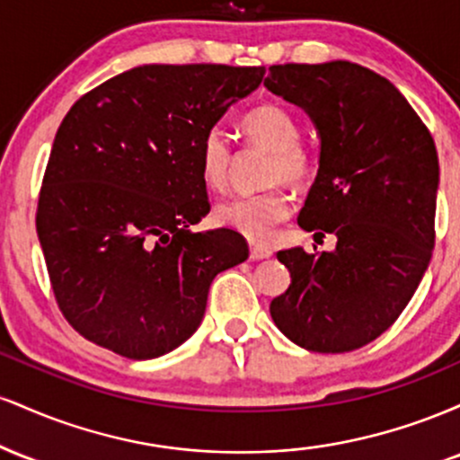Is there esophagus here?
<instances>
[{"label": "esophagus", "instance_id": "1", "mask_svg": "<svg viewBox=\"0 0 460 460\" xmlns=\"http://www.w3.org/2000/svg\"><path fill=\"white\" fill-rule=\"evenodd\" d=\"M272 257V248L266 244H251V260L260 261V260H268Z\"/></svg>", "mask_w": 460, "mask_h": 460}]
</instances>
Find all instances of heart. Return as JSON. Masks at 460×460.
I'll use <instances>...</instances> for the list:
<instances>
[{
    "label": "heart",
    "instance_id": "1",
    "mask_svg": "<svg viewBox=\"0 0 460 460\" xmlns=\"http://www.w3.org/2000/svg\"><path fill=\"white\" fill-rule=\"evenodd\" d=\"M242 134L251 145L270 151L266 166V181H285L289 186H300L311 175V155L298 145L300 128L281 105L266 103L251 110L242 119ZM231 142L220 128L205 131L199 149V168L205 186L223 190L229 181ZM292 212V197L281 186H270L261 192L235 194L216 208V220L223 226L237 231L248 240H266L274 225L283 223Z\"/></svg>",
    "mask_w": 460,
    "mask_h": 460
}]
</instances>
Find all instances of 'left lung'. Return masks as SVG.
<instances>
[{
	"instance_id": "1",
	"label": "left lung",
	"mask_w": 460,
	"mask_h": 460,
	"mask_svg": "<svg viewBox=\"0 0 460 460\" xmlns=\"http://www.w3.org/2000/svg\"><path fill=\"white\" fill-rule=\"evenodd\" d=\"M263 86L305 110L320 138L318 175L298 225L335 251H279L292 283L270 303L277 329L314 352H350L398 320L435 246L439 157L389 79L348 60L277 65Z\"/></svg>"
}]
</instances>
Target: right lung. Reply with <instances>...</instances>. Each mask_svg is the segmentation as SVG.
<instances>
[{
  "label": "right lung",
  "mask_w": 460,
  "mask_h": 460,
  "mask_svg": "<svg viewBox=\"0 0 460 460\" xmlns=\"http://www.w3.org/2000/svg\"><path fill=\"white\" fill-rule=\"evenodd\" d=\"M263 66L142 65L84 94L58 128L36 231L68 324L136 361L200 326L218 272L248 257L209 212L199 149Z\"/></svg>",
  "instance_id": "obj_1"
}]
</instances>
